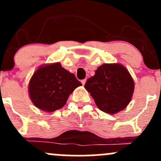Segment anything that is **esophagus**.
I'll return each instance as SVG.
<instances>
[{
    "label": "esophagus",
    "mask_w": 161,
    "mask_h": 161,
    "mask_svg": "<svg viewBox=\"0 0 161 161\" xmlns=\"http://www.w3.org/2000/svg\"><path fill=\"white\" fill-rule=\"evenodd\" d=\"M86 79H82V80L81 81V82H82V84L83 85V86H84V85H85V83H86Z\"/></svg>",
    "instance_id": "esophagus-1"
}]
</instances>
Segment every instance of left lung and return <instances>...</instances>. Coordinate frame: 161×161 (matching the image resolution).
Instances as JSON below:
<instances>
[{
  "mask_svg": "<svg viewBox=\"0 0 161 161\" xmlns=\"http://www.w3.org/2000/svg\"><path fill=\"white\" fill-rule=\"evenodd\" d=\"M85 88L90 92L100 110L115 114L123 110L132 99L134 81L123 66L105 64L86 81Z\"/></svg>",
  "mask_w": 161,
  "mask_h": 161,
  "instance_id": "8db88e82",
  "label": "left lung"
}]
</instances>
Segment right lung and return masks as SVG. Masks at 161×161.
Masks as SVG:
<instances>
[{"instance_id":"1","label":"right lung","mask_w":161,"mask_h":161,"mask_svg":"<svg viewBox=\"0 0 161 161\" xmlns=\"http://www.w3.org/2000/svg\"><path fill=\"white\" fill-rule=\"evenodd\" d=\"M82 83L73 73L63 68L60 63L41 66L29 85L30 98L35 106L47 112L59 110Z\"/></svg>"}]
</instances>
